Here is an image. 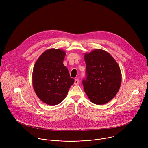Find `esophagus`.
Listing matches in <instances>:
<instances>
[{"label":"esophagus","mask_w":148,"mask_h":148,"mask_svg":"<svg viewBox=\"0 0 148 148\" xmlns=\"http://www.w3.org/2000/svg\"><path fill=\"white\" fill-rule=\"evenodd\" d=\"M79 82V79H77V78L75 79V80H74V84H75V85H77V84H78Z\"/></svg>","instance_id":"esophagus-1"}]
</instances>
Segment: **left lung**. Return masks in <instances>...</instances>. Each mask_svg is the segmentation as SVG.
Segmentation results:
<instances>
[{"mask_svg":"<svg viewBox=\"0 0 148 148\" xmlns=\"http://www.w3.org/2000/svg\"><path fill=\"white\" fill-rule=\"evenodd\" d=\"M86 75L82 80L84 90L90 101L102 105L111 101L119 90L122 76L120 68L108 52L96 49L86 54Z\"/></svg>","mask_w":148,"mask_h":148,"instance_id":"left-lung-1","label":"left lung"}]
</instances>
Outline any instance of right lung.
<instances>
[{"label": "right lung", "instance_id": "add662e5", "mask_svg": "<svg viewBox=\"0 0 148 148\" xmlns=\"http://www.w3.org/2000/svg\"><path fill=\"white\" fill-rule=\"evenodd\" d=\"M66 53L60 49L45 51L37 59L33 68V86L36 95L50 105L64 99L74 79L63 64Z\"/></svg>", "mask_w": 148, "mask_h": 148}]
</instances>
